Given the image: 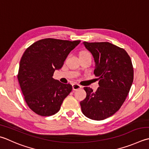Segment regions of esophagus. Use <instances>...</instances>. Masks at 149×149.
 <instances>
[{
  "label": "esophagus",
  "instance_id": "esophagus-1",
  "mask_svg": "<svg viewBox=\"0 0 149 149\" xmlns=\"http://www.w3.org/2000/svg\"><path fill=\"white\" fill-rule=\"evenodd\" d=\"M72 88L74 90H77L82 88V86H81V85H79V84H78L77 83H75V84H72Z\"/></svg>",
  "mask_w": 149,
  "mask_h": 149
}]
</instances>
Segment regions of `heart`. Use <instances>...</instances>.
Instances as JSON below:
<instances>
[{
    "label": "heart",
    "instance_id": "heart-1",
    "mask_svg": "<svg viewBox=\"0 0 149 149\" xmlns=\"http://www.w3.org/2000/svg\"><path fill=\"white\" fill-rule=\"evenodd\" d=\"M90 55V54L88 52H86V51H83L82 52H81L80 55Z\"/></svg>",
    "mask_w": 149,
    "mask_h": 149
}]
</instances>
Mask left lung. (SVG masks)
I'll use <instances>...</instances> for the list:
<instances>
[{
	"mask_svg": "<svg viewBox=\"0 0 149 149\" xmlns=\"http://www.w3.org/2000/svg\"><path fill=\"white\" fill-rule=\"evenodd\" d=\"M83 45L94 57L100 87L96 92L84 87L86 97L81 101V110L87 118L103 120L118 111L129 94L134 79L132 61L123 48L110 42Z\"/></svg>",
	"mask_w": 149,
	"mask_h": 149,
	"instance_id": "left-lung-1",
	"label": "left lung"
}]
</instances>
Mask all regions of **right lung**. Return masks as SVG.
Returning a JSON list of instances; mask_svg holds the SVG:
<instances>
[{
    "mask_svg": "<svg viewBox=\"0 0 149 149\" xmlns=\"http://www.w3.org/2000/svg\"><path fill=\"white\" fill-rule=\"evenodd\" d=\"M80 42L47 38L32 44L23 54L17 78L25 101L37 114L56 113L71 92V84H63L52 77Z\"/></svg>",
    "mask_w": 149,
    "mask_h": 149,
    "instance_id": "1",
    "label": "right lung"
}]
</instances>
